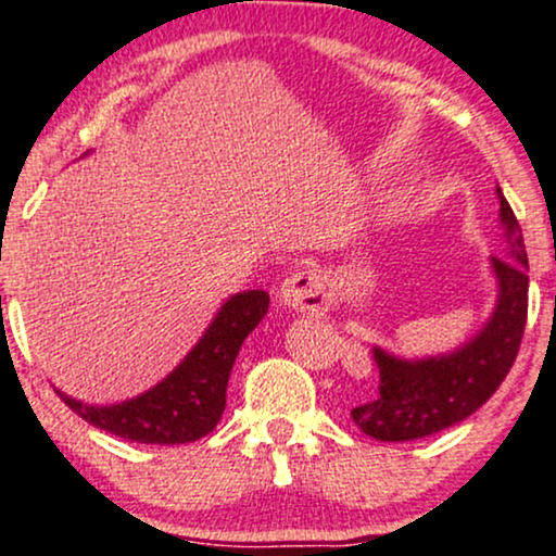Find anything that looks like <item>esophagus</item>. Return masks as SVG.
<instances>
[{
	"label": "esophagus",
	"mask_w": 556,
	"mask_h": 556,
	"mask_svg": "<svg viewBox=\"0 0 556 556\" xmlns=\"http://www.w3.org/2000/svg\"><path fill=\"white\" fill-rule=\"evenodd\" d=\"M278 304L296 312H306V315H325L330 309V293L328 286H325V278L317 270L291 273L280 283Z\"/></svg>",
	"instance_id": "esophagus-1"
}]
</instances>
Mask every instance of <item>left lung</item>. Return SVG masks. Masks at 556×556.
Instances as JSON below:
<instances>
[{
    "label": "left lung",
    "instance_id": "obj_1",
    "mask_svg": "<svg viewBox=\"0 0 556 556\" xmlns=\"http://www.w3.org/2000/svg\"><path fill=\"white\" fill-rule=\"evenodd\" d=\"M507 254L489 257L497 278V304L471 341L450 354L401 358L375 345L380 393L351 410L364 434L408 442L455 427L497 393L523 341L528 317V254L518 218L497 187Z\"/></svg>",
    "mask_w": 556,
    "mask_h": 556
}]
</instances>
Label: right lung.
I'll return each mask as SVG.
<instances>
[{"label":"right lung","instance_id":"obj_1","mask_svg":"<svg viewBox=\"0 0 556 556\" xmlns=\"http://www.w3.org/2000/svg\"><path fill=\"white\" fill-rule=\"evenodd\" d=\"M267 291H241L159 384L114 406H88L56 390L67 406L93 427L142 445H185L211 434L226 408V388L241 343L267 315Z\"/></svg>","mask_w":556,"mask_h":556}]
</instances>
